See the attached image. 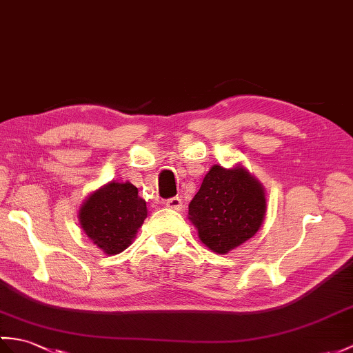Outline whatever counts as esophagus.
Returning a JSON list of instances; mask_svg holds the SVG:
<instances>
[{
    "label": "esophagus",
    "mask_w": 353,
    "mask_h": 353,
    "mask_svg": "<svg viewBox=\"0 0 353 353\" xmlns=\"http://www.w3.org/2000/svg\"><path fill=\"white\" fill-rule=\"evenodd\" d=\"M165 206L170 208V209H173V210H182L183 201H182V199H179V196H171V199H168L165 201Z\"/></svg>",
    "instance_id": "obj_1"
}]
</instances>
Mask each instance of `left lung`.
<instances>
[{
	"mask_svg": "<svg viewBox=\"0 0 353 353\" xmlns=\"http://www.w3.org/2000/svg\"><path fill=\"white\" fill-rule=\"evenodd\" d=\"M188 215L208 248L227 254L259 232L266 215L265 188L241 165L230 170L214 165Z\"/></svg>",
	"mask_w": 353,
	"mask_h": 353,
	"instance_id": "obj_1",
	"label": "left lung"
}]
</instances>
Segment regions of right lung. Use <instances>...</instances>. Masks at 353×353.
Returning <instances> with one entry per match:
<instances>
[{
  "mask_svg": "<svg viewBox=\"0 0 353 353\" xmlns=\"http://www.w3.org/2000/svg\"><path fill=\"white\" fill-rule=\"evenodd\" d=\"M147 218L145 201L129 182H110L90 194L79 209L84 233L105 254L125 251Z\"/></svg>",
  "mask_w": 353,
  "mask_h": 353,
  "instance_id": "add662e5",
  "label": "right lung"
}]
</instances>
